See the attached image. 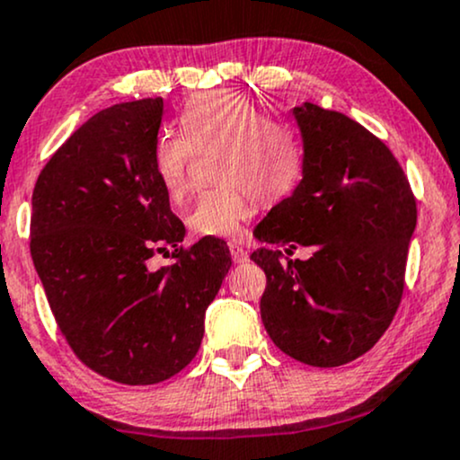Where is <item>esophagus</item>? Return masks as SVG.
Listing matches in <instances>:
<instances>
[{
  "instance_id": "esophagus-1",
  "label": "esophagus",
  "mask_w": 460,
  "mask_h": 460,
  "mask_svg": "<svg viewBox=\"0 0 460 460\" xmlns=\"http://www.w3.org/2000/svg\"><path fill=\"white\" fill-rule=\"evenodd\" d=\"M230 254H232V261H234V262H245L247 261V250H245V245L241 243V241H232Z\"/></svg>"
}]
</instances>
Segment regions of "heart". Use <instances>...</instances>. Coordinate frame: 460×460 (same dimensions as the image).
Wrapping results in <instances>:
<instances>
[{"mask_svg": "<svg viewBox=\"0 0 460 460\" xmlns=\"http://www.w3.org/2000/svg\"><path fill=\"white\" fill-rule=\"evenodd\" d=\"M182 132L163 130L154 143V173L169 199L182 202L190 189L195 147L224 146L217 180L204 190L187 221L202 236H236L241 224L256 213V199L278 202L297 189L304 175V149L288 128L243 95L215 91L184 104Z\"/></svg>", "mask_w": 460, "mask_h": 460, "instance_id": "b5f03b06", "label": "heart"}]
</instances>
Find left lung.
Wrapping results in <instances>:
<instances>
[{"label":"left lung","instance_id":"left-lung-1","mask_svg":"<svg viewBox=\"0 0 460 460\" xmlns=\"http://www.w3.org/2000/svg\"><path fill=\"white\" fill-rule=\"evenodd\" d=\"M304 146V175L256 226L267 245L313 247L308 261H282L258 247L250 258L267 276L261 317L282 352L339 367L378 343L404 291L406 256L417 224L409 180L391 149L337 111L293 108Z\"/></svg>","mask_w":460,"mask_h":460}]
</instances>
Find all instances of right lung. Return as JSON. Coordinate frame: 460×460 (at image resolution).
<instances>
[{"label":"right lung","instance_id":"add662e5","mask_svg":"<svg viewBox=\"0 0 460 460\" xmlns=\"http://www.w3.org/2000/svg\"><path fill=\"white\" fill-rule=\"evenodd\" d=\"M163 97L93 115L58 147L32 193L30 252L60 332L77 358L121 385H156L198 354L204 314L232 258L184 224L154 173ZM173 246L176 261L148 267Z\"/></svg>","mask_w":460,"mask_h":460}]
</instances>
